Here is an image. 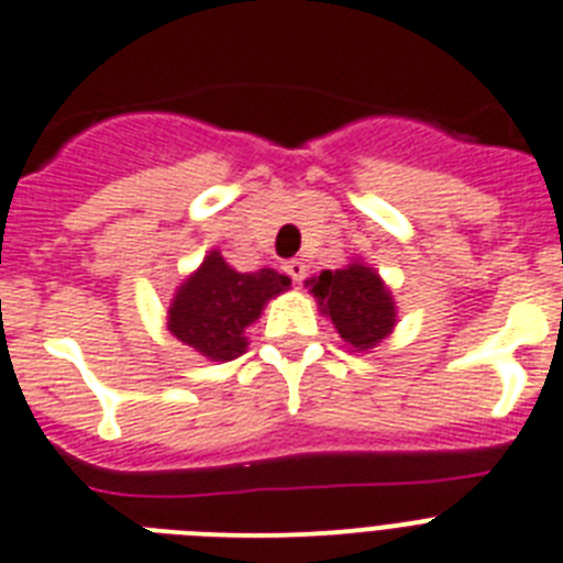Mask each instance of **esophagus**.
Listing matches in <instances>:
<instances>
[{
    "label": "esophagus",
    "instance_id": "1",
    "mask_svg": "<svg viewBox=\"0 0 563 563\" xmlns=\"http://www.w3.org/2000/svg\"><path fill=\"white\" fill-rule=\"evenodd\" d=\"M283 268H286V274H289V277L295 283H300L306 277V263H303V260H289V263H286V266H283Z\"/></svg>",
    "mask_w": 563,
    "mask_h": 563
}]
</instances>
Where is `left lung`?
I'll return each instance as SVG.
<instances>
[{
	"mask_svg": "<svg viewBox=\"0 0 563 563\" xmlns=\"http://www.w3.org/2000/svg\"><path fill=\"white\" fill-rule=\"evenodd\" d=\"M312 291L323 314L335 323L338 335L353 350H369L390 335L396 306L373 268L353 263L338 272H323L312 280Z\"/></svg>",
	"mask_w": 563,
	"mask_h": 563,
	"instance_id": "left-lung-1",
	"label": "left lung"
}]
</instances>
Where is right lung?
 I'll return each mask as SVG.
<instances>
[{"mask_svg": "<svg viewBox=\"0 0 563 563\" xmlns=\"http://www.w3.org/2000/svg\"><path fill=\"white\" fill-rule=\"evenodd\" d=\"M283 289H289V277L272 268L234 272L219 251H210L202 268L178 289L167 327L196 353L231 361L249 346L245 329L257 321L268 297Z\"/></svg>", "mask_w": 563, "mask_h": 563, "instance_id": "add662e5", "label": "right lung"}]
</instances>
